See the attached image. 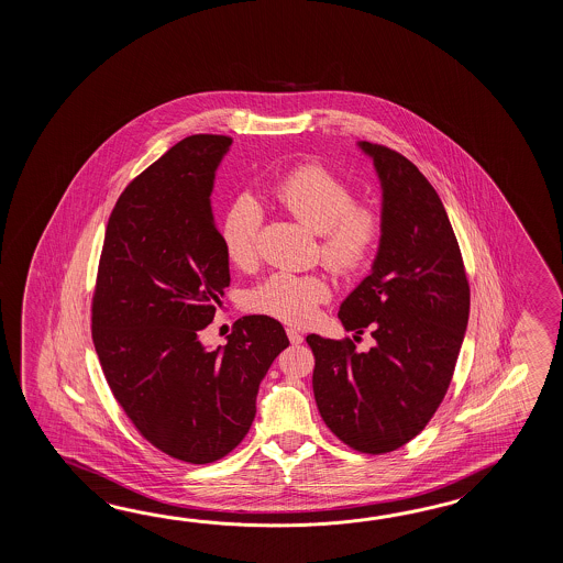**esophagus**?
Segmentation results:
<instances>
[{
	"instance_id": "esophagus-1",
	"label": "esophagus",
	"mask_w": 563,
	"mask_h": 563,
	"mask_svg": "<svg viewBox=\"0 0 563 563\" xmlns=\"http://www.w3.org/2000/svg\"><path fill=\"white\" fill-rule=\"evenodd\" d=\"M287 338H289V342L291 344H301L303 342V334L301 332H298L296 328H287Z\"/></svg>"
}]
</instances>
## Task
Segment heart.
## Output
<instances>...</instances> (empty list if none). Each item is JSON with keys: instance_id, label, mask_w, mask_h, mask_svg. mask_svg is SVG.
Listing matches in <instances>:
<instances>
[{"instance_id": "heart-1", "label": "heart", "mask_w": 563, "mask_h": 563, "mask_svg": "<svg viewBox=\"0 0 563 563\" xmlns=\"http://www.w3.org/2000/svg\"><path fill=\"white\" fill-rule=\"evenodd\" d=\"M272 195L289 216L320 231V255L338 276L364 272L378 252L384 216L378 205L356 201L346 180L322 163H301L272 187ZM264 209L250 192L235 197L221 221V243L229 262L250 267L257 260ZM330 286L320 274L276 272L250 294V308L279 322H311Z\"/></svg>"}]
</instances>
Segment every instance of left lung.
I'll return each instance as SVG.
<instances>
[{"label":"left lung","instance_id":"left-lung-1","mask_svg":"<svg viewBox=\"0 0 563 563\" xmlns=\"http://www.w3.org/2000/svg\"><path fill=\"white\" fill-rule=\"evenodd\" d=\"M383 183L384 235L372 274L338 318L371 330L368 352L310 334L311 376L323 422L350 449L384 455L419 434L453 380L468 322L467 272L453 225L431 183L407 156L360 143ZM354 335V340H358Z\"/></svg>","mask_w":563,"mask_h":563}]
</instances>
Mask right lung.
I'll use <instances>...</instances> for the list:
<instances>
[{
	"instance_id": "obj_1",
	"label": "right lung",
	"mask_w": 563,
	"mask_h": 563,
	"mask_svg": "<svg viewBox=\"0 0 563 563\" xmlns=\"http://www.w3.org/2000/svg\"><path fill=\"white\" fill-rule=\"evenodd\" d=\"M231 143L192 134L126 185L92 296V342L117 402L148 443L192 465L243 441L260 383L289 346L269 316H243L223 347L199 340L231 282L209 201Z\"/></svg>"
}]
</instances>
